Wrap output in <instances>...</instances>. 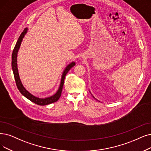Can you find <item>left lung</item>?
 Returning <instances> with one entry per match:
<instances>
[{
	"mask_svg": "<svg viewBox=\"0 0 151 151\" xmlns=\"http://www.w3.org/2000/svg\"><path fill=\"white\" fill-rule=\"evenodd\" d=\"M89 92H90V93H91V92H90V91H89ZM91 95H92V93H91ZM92 96H93V98H94V99H95V97H94V96H93V95H92ZM98 101H99V100H98Z\"/></svg>",
	"mask_w": 151,
	"mask_h": 151,
	"instance_id": "left-lung-1",
	"label": "left lung"
}]
</instances>
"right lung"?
Masks as SVG:
<instances>
[{"instance_id": "1", "label": "right lung", "mask_w": 151, "mask_h": 151, "mask_svg": "<svg viewBox=\"0 0 151 151\" xmlns=\"http://www.w3.org/2000/svg\"><path fill=\"white\" fill-rule=\"evenodd\" d=\"M28 28H25V29L23 30V32L20 35L19 39H18V40H17V43L15 46V47L13 50L12 55V70L14 72L15 81V82L17 84V87L18 89L19 90L20 92L24 96H25L27 99H28V100L32 101V102H33V103H35L36 104L39 105H47L52 104V103H54V102H56L59 100V99L60 98V96H61V95L65 76H66V74H67L69 70L76 65V63L74 61L72 62L65 68V69L63 72V74H62V76H61V82H60L59 87L57 90V92L54 95H52L50 96H47V97H45V98H40V97H37V96L32 95L31 93H29L23 86V84L20 80V76H19V70H18V67H17L18 52H19V50L20 49V47L22 42L23 41V39L24 37H25V35L27 34V33L28 32Z\"/></svg>"}]
</instances>
